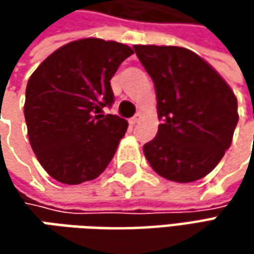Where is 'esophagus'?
I'll return each instance as SVG.
<instances>
[{
    "label": "esophagus",
    "instance_id": "1",
    "mask_svg": "<svg viewBox=\"0 0 254 254\" xmlns=\"http://www.w3.org/2000/svg\"><path fill=\"white\" fill-rule=\"evenodd\" d=\"M140 120H141V114H140V113H137V114H134L131 119H130V123H131V124H137Z\"/></svg>",
    "mask_w": 254,
    "mask_h": 254
}]
</instances>
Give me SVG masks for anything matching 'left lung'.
<instances>
[{
    "instance_id": "obj_1",
    "label": "left lung",
    "mask_w": 254,
    "mask_h": 254,
    "mask_svg": "<svg viewBox=\"0 0 254 254\" xmlns=\"http://www.w3.org/2000/svg\"><path fill=\"white\" fill-rule=\"evenodd\" d=\"M158 100V132L144 144L152 170L175 182L200 180L230 147L239 120L228 83L196 54L180 46L135 45Z\"/></svg>"
}]
</instances>
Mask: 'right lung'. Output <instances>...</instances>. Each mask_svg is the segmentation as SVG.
I'll list each match as a JSON object with an SVG mask.
<instances>
[{
    "instance_id": "1",
    "label": "right lung",
    "mask_w": 254,
    "mask_h": 254,
    "mask_svg": "<svg viewBox=\"0 0 254 254\" xmlns=\"http://www.w3.org/2000/svg\"><path fill=\"white\" fill-rule=\"evenodd\" d=\"M134 54L127 45L87 38L48 56L29 77L25 122L35 155L56 181L77 185L97 178L127 131L112 107V79Z\"/></svg>"
}]
</instances>
